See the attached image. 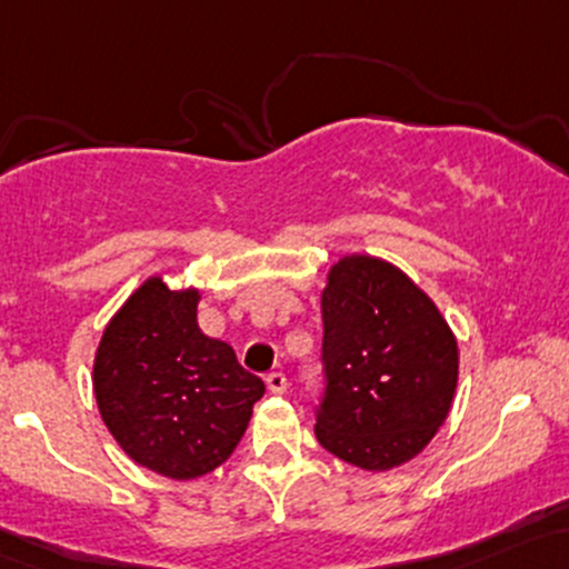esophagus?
Returning <instances> with one entry per match:
<instances>
[{"instance_id":"34e87169","label":"esophagus","mask_w":569,"mask_h":569,"mask_svg":"<svg viewBox=\"0 0 569 569\" xmlns=\"http://www.w3.org/2000/svg\"><path fill=\"white\" fill-rule=\"evenodd\" d=\"M267 389H270L272 395H286V389H289V380H286L283 372H270V376H267Z\"/></svg>"}]
</instances>
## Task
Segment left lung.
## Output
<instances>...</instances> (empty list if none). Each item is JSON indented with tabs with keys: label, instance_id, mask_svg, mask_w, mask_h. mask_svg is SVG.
Returning <instances> with one entry per match:
<instances>
[{
	"label": "left lung",
	"instance_id": "1",
	"mask_svg": "<svg viewBox=\"0 0 569 569\" xmlns=\"http://www.w3.org/2000/svg\"><path fill=\"white\" fill-rule=\"evenodd\" d=\"M321 316L327 395L318 442L367 472L416 459L459 383L457 335L440 308L391 261L348 253L329 267Z\"/></svg>",
	"mask_w": 569,
	"mask_h": 569
}]
</instances>
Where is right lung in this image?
<instances>
[{
    "instance_id": "1",
    "label": "right lung",
    "mask_w": 569,
    "mask_h": 569,
    "mask_svg": "<svg viewBox=\"0 0 569 569\" xmlns=\"http://www.w3.org/2000/svg\"><path fill=\"white\" fill-rule=\"evenodd\" d=\"M202 291L151 274L104 327L93 353V397L134 465L172 480L213 472L246 435L261 378L232 346L197 323Z\"/></svg>"
}]
</instances>
